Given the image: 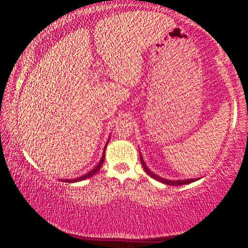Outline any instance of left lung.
Listing matches in <instances>:
<instances>
[{
	"instance_id": "left-lung-1",
	"label": "left lung",
	"mask_w": 248,
	"mask_h": 248,
	"mask_svg": "<svg viewBox=\"0 0 248 248\" xmlns=\"http://www.w3.org/2000/svg\"><path fill=\"white\" fill-rule=\"evenodd\" d=\"M140 160H141V164H142V167H143V169L145 170V172H147L148 175H150V177H152L154 179H157L158 182H161L164 183V184L166 185H171V186H179V185H185V184H189V183L192 182H195L196 179H185V181H169V179H166V178H161L160 176L155 175V172H152L150 169H149L147 166H145V162L143 159H142V155H140Z\"/></svg>"
}]
</instances>
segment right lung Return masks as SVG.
<instances>
[{
  "mask_svg": "<svg viewBox=\"0 0 248 248\" xmlns=\"http://www.w3.org/2000/svg\"><path fill=\"white\" fill-rule=\"evenodd\" d=\"M105 147H107V145H105ZM106 149V148H105ZM104 160H105V151H104V155H103V157H101V159H100V161H99V164H98L96 167H94L93 170H90L89 172H88V174H86V175H83V176H81V177H78V178H76V179H65V181L64 182H67V183H74V182H80V181H83V179H86V178H89V177H91V176H93L94 174H96V172L99 170L100 169V167H101V165H103V162H104Z\"/></svg>",
  "mask_w": 248,
  "mask_h": 248,
  "instance_id": "obj_1",
  "label": "right lung"
}]
</instances>
